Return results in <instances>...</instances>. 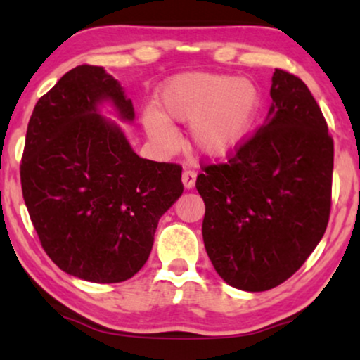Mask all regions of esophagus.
<instances>
[{
  "label": "esophagus",
  "mask_w": 360,
  "mask_h": 360,
  "mask_svg": "<svg viewBox=\"0 0 360 360\" xmlns=\"http://www.w3.org/2000/svg\"><path fill=\"white\" fill-rule=\"evenodd\" d=\"M195 179H197V173L193 169H184V173H182V182H184V186L187 189H192L193 186H195Z\"/></svg>",
  "instance_id": "obj_1"
}]
</instances>
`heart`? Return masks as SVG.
<instances>
[{
  "label": "heart",
  "instance_id": "1",
  "mask_svg": "<svg viewBox=\"0 0 360 360\" xmlns=\"http://www.w3.org/2000/svg\"><path fill=\"white\" fill-rule=\"evenodd\" d=\"M261 98L258 89L240 77L216 73H186L171 78L160 93V108L144 112V127L150 139L163 150L178 146V133L169 120L192 123L197 149L221 157L252 133Z\"/></svg>",
  "mask_w": 360,
  "mask_h": 360
}]
</instances>
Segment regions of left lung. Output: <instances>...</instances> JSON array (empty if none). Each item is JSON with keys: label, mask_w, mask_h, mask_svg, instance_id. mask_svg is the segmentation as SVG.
<instances>
[{"label": "left lung", "mask_w": 360, "mask_h": 360, "mask_svg": "<svg viewBox=\"0 0 360 360\" xmlns=\"http://www.w3.org/2000/svg\"><path fill=\"white\" fill-rule=\"evenodd\" d=\"M266 123L224 163L203 165L208 258L221 278L266 292L304 264L327 229L333 139L304 82L276 68Z\"/></svg>", "instance_id": "1"}]
</instances>
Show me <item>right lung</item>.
<instances>
[{"instance_id":"right-lung-1","label":"right lung","mask_w":360,"mask_h":360,"mask_svg":"<svg viewBox=\"0 0 360 360\" xmlns=\"http://www.w3.org/2000/svg\"><path fill=\"white\" fill-rule=\"evenodd\" d=\"M133 102L102 67L78 65L37 102L20 162L22 195L54 264L96 283L128 281L149 259L158 219L181 197L182 167L141 158L98 113Z\"/></svg>"}]
</instances>
